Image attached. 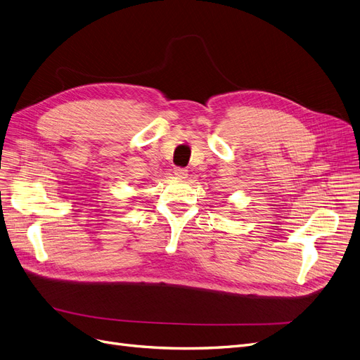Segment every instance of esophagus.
I'll return each instance as SVG.
<instances>
[{
    "label": "esophagus",
    "mask_w": 360,
    "mask_h": 360,
    "mask_svg": "<svg viewBox=\"0 0 360 360\" xmlns=\"http://www.w3.org/2000/svg\"><path fill=\"white\" fill-rule=\"evenodd\" d=\"M175 176H176L178 179H187L188 170L184 169V167H176V169H175Z\"/></svg>",
    "instance_id": "34e87169"
}]
</instances>
